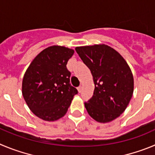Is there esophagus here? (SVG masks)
Returning a JSON list of instances; mask_svg holds the SVG:
<instances>
[{"label":"esophagus","mask_w":155,"mask_h":155,"mask_svg":"<svg viewBox=\"0 0 155 155\" xmlns=\"http://www.w3.org/2000/svg\"><path fill=\"white\" fill-rule=\"evenodd\" d=\"M77 90H78V91H79V93H80L81 92V90H82V86H79V87L77 88Z\"/></svg>","instance_id":"esophagus-1"}]
</instances>
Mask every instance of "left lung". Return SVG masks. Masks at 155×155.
Segmentation results:
<instances>
[{
	"instance_id": "1",
	"label": "left lung",
	"mask_w": 155,
	"mask_h": 155,
	"mask_svg": "<svg viewBox=\"0 0 155 155\" xmlns=\"http://www.w3.org/2000/svg\"><path fill=\"white\" fill-rule=\"evenodd\" d=\"M90 69L95 84L93 96L85 103L89 115L99 123H109L124 112L134 93V77L122 55L105 44L76 47Z\"/></svg>"
}]
</instances>
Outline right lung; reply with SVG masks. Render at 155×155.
Returning a JSON list of instances; mask_svg holds the SVG:
<instances>
[{
    "label": "right lung",
    "mask_w": 155,
    "mask_h": 155,
    "mask_svg": "<svg viewBox=\"0 0 155 155\" xmlns=\"http://www.w3.org/2000/svg\"><path fill=\"white\" fill-rule=\"evenodd\" d=\"M74 50L61 45L45 48L31 62L22 80V95L35 116L55 121L67 112L78 91L70 85L66 68Z\"/></svg>",
    "instance_id": "add662e5"
}]
</instances>
